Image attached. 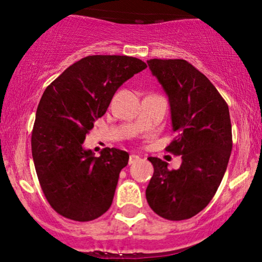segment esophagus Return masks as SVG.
<instances>
[{
  "label": "esophagus",
  "mask_w": 262,
  "mask_h": 262,
  "mask_svg": "<svg viewBox=\"0 0 262 262\" xmlns=\"http://www.w3.org/2000/svg\"><path fill=\"white\" fill-rule=\"evenodd\" d=\"M139 155H135V154H132L130 156H129V165H132V164H134V162H137L138 160H139Z\"/></svg>",
  "instance_id": "34e87169"
}]
</instances>
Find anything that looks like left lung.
<instances>
[{
	"label": "left lung",
	"mask_w": 262,
	"mask_h": 262,
	"mask_svg": "<svg viewBox=\"0 0 262 262\" xmlns=\"http://www.w3.org/2000/svg\"><path fill=\"white\" fill-rule=\"evenodd\" d=\"M150 71L169 97L171 125L177 133L167 151L181 155V166L148 158L154 166L145 194L150 208L169 221L200 213L221 185L233 141L229 108L218 90L182 59H150Z\"/></svg>",
	"instance_id": "8db88e82"
}]
</instances>
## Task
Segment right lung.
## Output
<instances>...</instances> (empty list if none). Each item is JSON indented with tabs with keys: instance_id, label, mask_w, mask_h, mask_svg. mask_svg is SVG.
<instances>
[{
	"instance_id": "1",
	"label": "right lung",
	"mask_w": 262,
	"mask_h": 262,
	"mask_svg": "<svg viewBox=\"0 0 262 262\" xmlns=\"http://www.w3.org/2000/svg\"><path fill=\"white\" fill-rule=\"evenodd\" d=\"M145 68L132 56H86L45 89L35 114L32 155L44 196L62 217L89 222L110 209L129 154L106 148L96 158L82 144L117 90Z\"/></svg>"
}]
</instances>
